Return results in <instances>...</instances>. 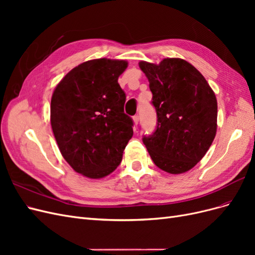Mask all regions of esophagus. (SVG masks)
<instances>
[{"instance_id": "obj_1", "label": "esophagus", "mask_w": 255, "mask_h": 255, "mask_svg": "<svg viewBox=\"0 0 255 255\" xmlns=\"http://www.w3.org/2000/svg\"><path fill=\"white\" fill-rule=\"evenodd\" d=\"M133 121H134V125L137 127L138 122H139V116H138V115L134 116V117H133Z\"/></svg>"}]
</instances>
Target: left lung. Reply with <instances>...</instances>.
Masks as SVG:
<instances>
[{"instance_id": "8db88e82", "label": "left lung", "mask_w": 255, "mask_h": 255, "mask_svg": "<svg viewBox=\"0 0 255 255\" xmlns=\"http://www.w3.org/2000/svg\"><path fill=\"white\" fill-rule=\"evenodd\" d=\"M149 80L157 123L142 141L152 160L168 173L194 168L216 136L217 100L197 69L181 58H165L158 65L140 61Z\"/></svg>"}]
</instances>
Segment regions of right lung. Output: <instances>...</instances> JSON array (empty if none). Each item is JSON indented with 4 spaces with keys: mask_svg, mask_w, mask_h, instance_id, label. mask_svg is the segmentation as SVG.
Here are the masks:
<instances>
[{
    "mask_svg": "<svg viewBox=\"0 0 255 255\" xmlns=\"http://www.w3.org/2000/svg\"><path fill=\"white\" fill-rule=\"evenodd\" d=\"M126 60L92 59L73 68L51 100V126L73 170L90 179L111 174L133 136V120L125 114L126 92L118 78Z\"/></svg>",
    "mask_w": 255,
    "mask_h": 255,
    "instance_id": "1",
    "label": "right lung"
}]
</instances>
